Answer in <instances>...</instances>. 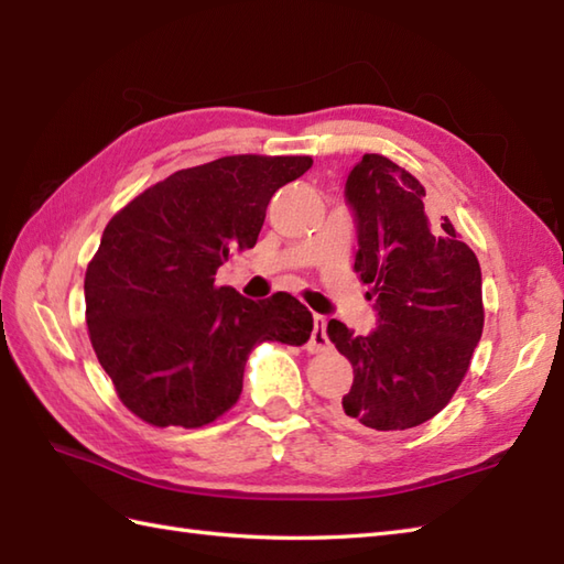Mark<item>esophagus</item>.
<instances>
[{
	"instance_id": "34e87169",
	"label": "esophagus",
	"mask_w": 564,
	"mask_h": 564,
	"mask_svg": "<svg viewBox=\"0 0 564 564\" xmlns=\"http://www.w3.org/2000/svg\"><path fill=\"white\" fill-rule=\"evenodd\" d=\"M327 327V317L315 315V329H313V339H310V354H322V351H329V339L325 334Z\"/></svg>"
}]
</instances>
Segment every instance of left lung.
Segmentation results:
<instances>
[{
	"mask_svg": "<svg viewBox=\"0 0 564 564\" xmlns=\"http://www.w3.org/2000/svg\"><path fill=\"white\" fill-rule=\"evenodd\" d=\"M346 198L358 225L354 271L370 285L380 325L356 337L329 319L332 344L354 366L339 416L356 429L404 431L436 416L470 368L485 325L480 261L446 215L424 213L419 178L382 154H364Z\"/></svg>",
	"mask_w": 564,
	"mask_h": 564,
	"instance_id": "8db88e82",
	"label": "left lung"
}]
</instances>
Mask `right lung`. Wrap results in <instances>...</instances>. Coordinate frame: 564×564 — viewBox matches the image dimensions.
Listing matches in <instances>:
<instances>
[{"mask_svg":"<svg viewBox=\"0 0 564 564\" xmlns=\"http://www.w3.org/2000/svg\"><path fill=\"white\" fill-rule=\"evenodd\" d=\"M313 158L232 154L174 172L106 225L84 275L89 339L118 400L145 424L198 429L242 392L261 341L303 346L313 315L289 293L247 301L215 273L257 245L271 196Z\"/></svg>","mask_w":564,"mask_h":564,"instance_id":"obj_1","label":"right lung"}]
</instances>
